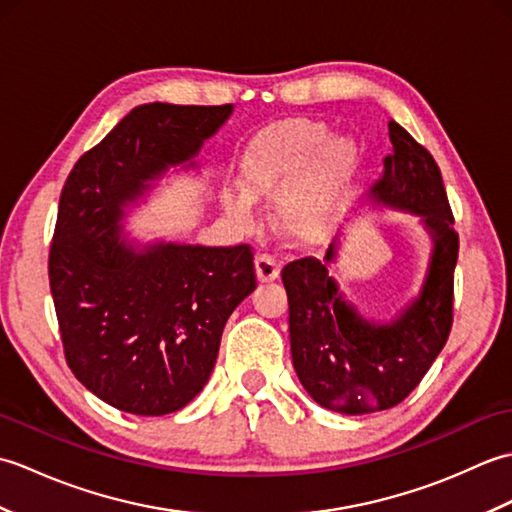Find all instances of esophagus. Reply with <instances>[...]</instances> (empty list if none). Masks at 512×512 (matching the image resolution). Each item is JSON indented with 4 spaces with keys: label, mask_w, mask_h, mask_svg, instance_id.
Segmentation results:
<instances>
[{
    "label": "esophagus",
    "mask_w": 512,
    "mask_h": 512,
    "mask_svg": "<svg viewBox=\"0 0 512 512\" xmlns=\"http://www.w3.org/2000/svg\"><path fill=\"white\" fill-rule=\"evenodd\" d=\"M255 270L259 281H273L279 277V264L273 255L257 253L255 257Z\"/></svg>",
    "instance_id": "34e87169"
}]
</instances>
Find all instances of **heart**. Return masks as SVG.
Masks as SVG:
<instances>
[{
    "label": "heart",
    "instance_id": "heart-1",
    "mask_svg": "<svg viewBox=\"0 0 512 512\" xmlns=\"http://www.w3.org/2000/svg\"><path fill=\"white\" fill-rule=\"evenodd\" d=\"M354 165V145L328 127L290 121L257 136L239 162L244 189H226L222 204L237 224L255 220V200L275 198L279 226L301 242L330 233L336 200Z\"/></svg>",
    "mask_w": 512,
    "mask_h": 512
}]
</instances>
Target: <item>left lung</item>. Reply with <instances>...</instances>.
<instances>
[{
    "label": "left lung",
    "mask_w": 512,
    "mask_h": 512,
    "mask_svg": "<svg viewBox=\"0 0 512 512\" xmlns=\"http://www.w3.org/2000/svg\"><path fill=\"white\" fill-rule=\"evenodd\" d=\"M391 154L369 200L422 217L433 253L418 299L396 319L374 323L356 312L325 262L295 259L281 270L288 292L292 365L308 394L330 411L361 416L396 407L418 387L442 352L453 325V273L460 239L436 160L396 121H389Z\"/></svg>",
    "instance_id": "8db88e82"
}]
</instances>
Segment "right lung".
<instances>
[{"label":"right lung","instance_id":"1","mask_svg":"<svg viewBox=\"0 0 512 512\" xmlns=\"http://www.w3.org/2000/svg\"><path fill=\"white\" fill-rule=\"evenodd\" d=\"M231 112L134 107L63 184L48 275L65 361L121 411L165 416L189 405L213 372L228 317L257 288L248 244L134 248L121 239L125 206L198 156Z\"/></svg>","mask_w":512,"mask_h":512}]
</instances>
